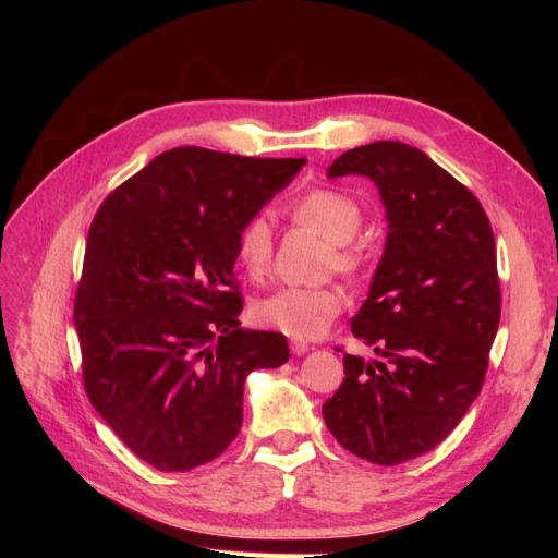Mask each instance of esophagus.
Returning a JSON list of instances; mask_svg holds the SVG:
<instances>
[{
	"mask_svg": "<svg viewBox=\"0 0 558 558\" xmlns=\"http://www.w3.org/2000/svg\"><path fill=\"white\" fill-rule=\"evenodd\" d=\"M312 347L305 342V340H291V351L295 353V356H302V353H307Z\"/></svg>",
	"mask_w": 558,
	"mask_h": 558,
	"instance_id": "obj_1",
	"label": "esophagus"
}]
</instances>
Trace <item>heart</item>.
Segmentation results:
<instances>
[{
	"instance_id": "obj_1",
	"label": "heart",
	"mask_w": 558,
	"mask_h": 558,
	"mask_svg": "<svg viewBox=\"0 0 558 558\" xmlns=\"http://www.w3.org/2000/svg\"><path fill=\"white\" fill-rule=\"evenodd\" d=\"M291 214L295 221L324 232L335 244L337 267L356 269L359 253L349 248V242L356 238L363 223V211L356 199L332 189H316L298 197L291 205ZM272 226L267 218L253 216L238 238L240 265L248 277L258 279L272 265ZM342 310L344 295L332 286H320V289L281 286L253 305V316L267 328L291 335L295 340H307V337L324 335Z\"/></svg>"
}]
</instances>
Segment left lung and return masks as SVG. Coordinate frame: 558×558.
Listing matches in <instances>:
<instances>
[{
  "label": "left lung",
  "mask_w": 558,
  "mask_h": 558,
  "mask_svg": "<svg viewBox=\"0 0 558 558\" xmlns=\"http://www.w3.org/2000/svg\"><path fill=\"white\" fill-rule=\"evenodd\" d=\"M367 177L386 209V246L351 332L381 361L344 353L324 402L351 453L398 465L440 445L482 391L500 320L496 242L480 199L424 150L373 142L347 150L330 179Z\"/></svg>",
  "instance_id": "left-lung-1"
}]
</instances>
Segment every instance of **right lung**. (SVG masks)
<instances>
[{"label": "right lung", "mask_w": 558, "mask_h": 558, "mask_svg": "<svg viewBox=\"0 0 558 558\" xmlns=\"http://www.w3.org/2000/svg\"><path fill=\"white\" fill-rule=\"evenodd\" d=\"M305 158L165 150L102 202L74 326L97 414L162 472L221 456L242 428L244 381L289 361L281 332L238 320V238Z\"/></svg>", "instance_id": "1"}]
</instances>
